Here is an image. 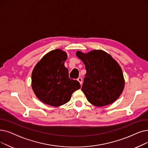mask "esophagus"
Wrapping results in <instances>:
<instances>
[{"mask_svg": "<svg viewBox=\"0 0 148 148\" xmlns=\"http://www.w3.org/2000/svg\"><path fill=\"white\" fill-rule=\"evenodd\" d=\"M77 80L79 82L80 84L82 85V79L81 77H79L77 79Z\"/></svg>", "mask_w": 148, "mask_h": 148, "instance_id": "34e87169", "label": "esophagus"}]
</instances>
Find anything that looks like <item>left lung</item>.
I'll return each mask as SVG.
<instances>
[{
  "instance_id": "left-lung-1",
  "label": "left lung",
  "mask_w": 148,
  "mask_h": 148,
  "mask_svg": "<svg viewBox=\"0 0 148 148\" xmlns=\"http://www.w3.org/2000/svg\"><path fill=\"white\" fill-rule=\"evenodd\" d=\"M76 55L85 64L86 74L82 91L87 100L97 106L111 104L123 92L125 86L121 67L112 57L102 50Z\"/></svg>"
}]
</instances>
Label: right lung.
I'll use <instances>...</instances> for the list:
<instances>
[{
    "label": "right lung",
    "instance_id": "right-lung-1",
    "mask_svg": "<svg viewBox=\"0 0 148 148\" xmlns=\"http://www.w3.org/2000/svg\"><path fill=\"white\" fill-rule=\"evenodd\" d=\"M67 54L57 49L47 54L37 63L32 73V88L45 103L59 106L68 102L72 94L80 88V83L69 77L64 65Z\"/></svg>",
    "mask_w": 148,
    "mask_h": 148
}]
</instances>
